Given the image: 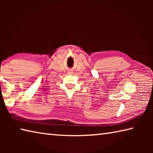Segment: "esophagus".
<instances>
[{"label": "esophagus", "mask_w": 153, "mask_h": 153, "mask_svg": "<svg viewBox=\"0 0 153 153\" xmlns=\"http://www.w3.org/2000/svg\"><path fill=\"white\" fill-rule=\"evenodd\" d=\"M70 73H71V72H70Z\"/></svg>", "instance_id": "1"}]
</instances>
